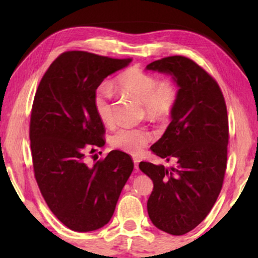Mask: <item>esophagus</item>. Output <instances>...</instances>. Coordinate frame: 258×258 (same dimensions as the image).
<instances>
[{
  "instance_id": "34e87169",
  "label": "esophagus",
  "mask_w": 258,
  "mask_h": 258,
  "mask_svg": "<svg viewBox=\"0 0 258 258\" xmlns=\"http://www.w3.org/2000/svg\"><path fill=\"white\" fill-rule=\"evenodd\" d=\"M133 161H134V168L137 169V172H138V169H139V163H140V160L138 159V158H133Z\"/></svg>"
}]
</instances>
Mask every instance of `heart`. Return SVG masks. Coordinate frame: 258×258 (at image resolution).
<instances>
[{
	"instance_id": "obj_1",
	"label": "heart",
	"mask_w": 258,
	"mask_h": 258,
	"mask_svg": "<svg viewBox=\"0 0 258 258\" xmlns=\"http://www.w3.org/2000/svg\"><path fill=\"white\" fill-rule=\"evenodd\" d=\"M113 84L120 92L132 95L142 102L147 115L155 119L168 116L178 100L177 85L173 81L159 82L157 77L137 68L120 74ZM93 108L103 125H112V90L110 87L107 85L99 87L93 97ZM150 139V133L145 128L120 127L111 135L109 142L117 150L140 155Z\"/></svg>"
}]
</instances>
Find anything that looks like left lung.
<instances>
[{
	"mask_svg": "<svg viewBox=\"0 0 258 258\" xmlns=\"http://www.w3.org/2000/svg\"><path fill=\"white\" fill-rule=\"evenodd\" d=\"M146 71L167 74L178 87L171 123L150 148L175 165H139L154 182L148 214L156 228L182 235L202 223L221 192L228 156V112L216 81L189 58L167 56L149 63Z\"/></svg>",
	"mask_w": 258,
	"mask_h": 258,
	"instance_id": "left-lung-1",
	"label": "left lung"
}]
</instances>
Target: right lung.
<instances>
[{
    "label": "right lung",
    "mask_w": 258,
    "mask_h": 258,
    "mask_svg": "<svg viewBox=\"0 0 258 258\" xmlns=\"http://www.w3.org/2000/svg\"><path fill=\"white\" fill-rule=\"evenodd\" d=\"M131 59L84 51L59 55L43 76L30 116V149L35 178L55 217L73 231L106 225L134 164L119 150L93 166L87 154L104 146V127L93 108L95 91ZM95 156V155H94Z\"/></svg>",
    "instance_id": "add662e5"
}]
</instances>
